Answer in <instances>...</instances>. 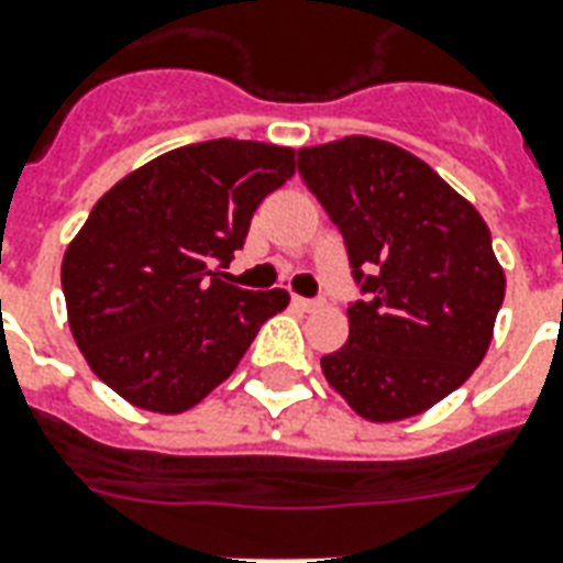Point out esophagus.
<instances>
[{
	"instance_id": "esophagus-1",
	"label": "esophagus",
	"mask_w": 563,
	"mask_h": 563,
	"mask_svg": "<svg viewBox=\"0 0 563 563\" xmlns=\"http://www.w3.org/2000/svg\"><path fill=\"white\" fill-rule=\"evenodd\" d=\"M295 305L305 310H317L322 305V298H301V295H295Z\"/></svg>"
}]
</instances>
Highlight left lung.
<instances>
[{"label":"left lung","mask_w":563,"mask_h":563,"mask_svg":"<svg viewBox=\"0 0 563 563\" xmlns=\"http://www.w3.org/2000/svg\"><path fill=\"white\" fill-rule=\"evenodd\" d=\"M298 173L363 292L322 375L365 420L427 411L473 375L494 335L506 277L485 219L430 164L372 136L298 148Z\"/></svg>","instance_id":"left-lung-1"}]
</instances>
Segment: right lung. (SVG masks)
<instances>
[{"instance_id": "add662e5", "label": "right lung", "mask_w": 563, "mask_h": 563, "mask_svg": "<svg viewBox=\"0 0 563 563\" xmlns=\"http://www.w3.org/2000/svg\"><path fill=\"white\" fill-rule=\"evenodd\" d=\"M292 173V148L207 140L148 161L93 203L60 268L93 375L136 408L179 415L238 368L289 292H250L222 268Z\"/></svg>"}]
</instances>
